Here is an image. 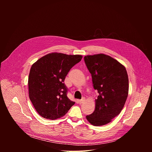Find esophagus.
I'll use <instances>...</instances> for the list:
<instances>
[{"instance_id":"1","label":"esophagus","mask_w":152,"mask_h":152,"mask_svg":"<svg viewBox=\"0 0 152 152\" xmlns=\"http://www.w3.org/2000/svg\"><path fill=\"white\" fill-rule=\"evenodd\" d=\"M85 97H83L82 99H80V100H79V103H80V104H81V103H83V102H85Z\"/></svg>"}]
</instances>
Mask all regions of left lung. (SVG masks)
<instances>
[{
    "instance_id": "8db88e82",
    "label": "left lung",
    "mask_w": 152,
    "mask_h": 152,
    "mask_svg": "<svg viewBox=\"0 0 152 152\" xmlns=\"http://www.w3.org/2000/svg\"><path fill=\"white\" fill-rule=\"evenodd\" d=\"M84 61L94 88L99 94L94 111L86 118L94 126H103L111 122L124 107L129 92L127 73L121 64L104 54L85 56Z\"/></svg>"
}]
</instances>
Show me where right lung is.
Listing matches in <instances>:
<instances>
[{
    "label": "right lung",
    "mask_w": 152,
    "mask_h": 152,
    "mask_svg": "<svg viewBox=\"0 0 152 152\" xmlns=\"http://www.w3.org/2000/svg\"><path fill=\"white\" fill-rule=\"evenodd\" d=\"M82 58L79 55L52 53L32 65L28 79L29 96L42 117L50 120L61 118L75 103L67 96L68 89L64 80Z\"/></svg>",
    "instance_id": "add662e5"
}]
</instances>
